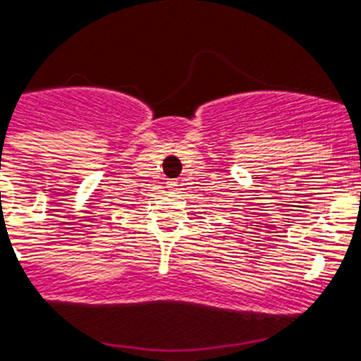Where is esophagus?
<instances>
[{
    "instance_id": "34e87169",
    "label": "esophagus",
    "mask_w": 361,
    "mask_h": 361,
    "mask_svg": "<svg viewBox=\"0 0 361 361\" xmlns=\"http://www.w3.org/2000/svg\"><path fill=\"white\" fill-rule=\"evenodd\" d=\"M178 185H180V181H178V180H171V181H169V189H171V190L178 189Z\"/></svg>"
}]
</instances>
